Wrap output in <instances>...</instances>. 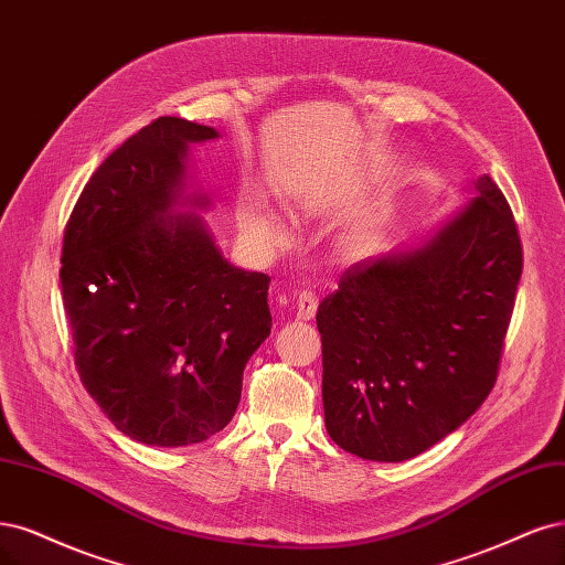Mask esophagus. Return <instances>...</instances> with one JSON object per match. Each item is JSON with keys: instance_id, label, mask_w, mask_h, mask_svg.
I'll use <instances>...</instances> for the list:
<instances>
[{"instance_id": "1", "label": "esophagus", "mask_w": 565, "mask_h": 565, "mask_svg": "<svg viewBox=\"0 0 565 565\" xmlns=\"http://www.w3.org/2000/svg\"><path fill=\"white\" fill-rule=\"evenodd\" d=\"M318 303H320V299H318L316 291H310V289L299 291V297H297V318H299V320L316 318Z\"/></svg>"}]
</instances>
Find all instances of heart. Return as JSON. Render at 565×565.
<instances>
[{"instance_id": "heart-1", "label": "heart", "mask_w": 565, "mask_h": 565, "mask_svg": "<svg viewBox=\"0 0 565 565\" xmlns=\"http://www.w3.org/2000/svg\"><path fill=\"white\" fill-rule=\"evenodd\" d=\"M247 228L255 238L264 241V243H278L282 238V228L276 224L274 217L264 215V212H257L247 220Z\"/></svg>"}]
</instances>
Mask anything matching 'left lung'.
<instances>
[{
	"instance_id": "left-lung-1",
	"label": "left lung",
	"mask_w": 565,
	"mask_h": 565,
	"mask_svg": "<svg viewBox=\"0 0 565 565\" xmlns=\"http://www.w3.org/2000/svg\"><path fill=\"white\" fill-rule=\"evenodd\" d=\"M475 189L425 247L353 264L318 308L324 425L348 454L414 458L493 391L523 249L498 184Z\"/></svg>"
}]
</instances>
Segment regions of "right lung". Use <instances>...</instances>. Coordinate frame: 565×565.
Masks as SVG:
<instances>
[{
    "label": "right lung",
    "instance_id": "right-lung-1",
    "mask_svg": "<svg viewBox=\"0 0 565 565\" xmlns=\"http://www.w3.org/2000/svg\"><path fill=\"white\" fill-rule=\"evenodd\" d=\"M210 138L215 128L178 116L151 121L90 174L65 226L76 372L116 430L151 446L226 427L270 334V278L231 266L199 217L168 215L186 145Z\"/></svg>",
    "mask_w": 565,
    "mask_h": 565
}]
</instances>
